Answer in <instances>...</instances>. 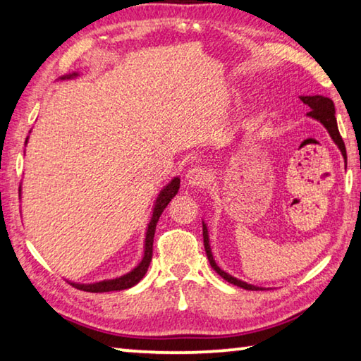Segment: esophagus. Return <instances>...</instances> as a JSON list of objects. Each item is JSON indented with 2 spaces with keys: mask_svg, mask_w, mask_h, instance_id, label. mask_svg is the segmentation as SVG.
Segmentation results:
<instances>
[{
  "mask_svg": "<svg viewBox=\"0 0 361 361\" xmlns=\"http://www.w3.org/2000/svg\"><path fill=\"white\" fill-rule=\"evenodd\" d=\"M210 181V175L202 167H194L191 170H188L186 173V183L192 188H202L207 183Z\"/></svg>",
  "mask_w": 361,
  "mask_h": 361,
  "instance_id": "obj_1",
  "label": "esophagus"
}]
</instances>
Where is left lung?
<instances>
[{
	"mask_svg": "<svg viewBox=\"0 0 361 361\" xmlns=\"http://www.w3.org/2000/svg\"><path fill=\"white\" fill-rule=\"evenodd\" d=\"M299 99L302 100V103H305L310 108V111L307 113L309 118H312L315 121H319L320 124L325 127L328 130L329 137H331L333 142L338 146L342 157H344V161L347 162V152H345V145L342 142L341 138V133L338 129V122H336V111H334V103L333 100H329L328 97H323V95H312V97H299ZM202 234H204V247H205V252H207V258L210 261V266L213 267V271H215L218 276H221L226 282H229L232 285H237L240 286L243 290H252V291H258V290H264L261 288V286H255L252 283H247L243 282V280H239L235 277H232L231 274L224 272L221 267L216 264L215 258H213V253H212V248H210V237H209V228H207L205 221H202Z\"/></svg>",
	"mask_w": 361,
	"mask_h": 361,
	"instance_id": "1",
	"label": "left lung"
}]
</instances>
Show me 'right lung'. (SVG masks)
Returning <instances> with one entry per match:
<instances>
[{"label": "right lung", "instance_id": "1", "mask_svg": "<svg viewBox=\"0 0 361 361\" xmlns=\"http://www.w3.org/2000/svg\"><path fill=\"white\" fill-rule=\"evenodd\" d=\"M76 76H79V73L78 71H73V73H68V75L62 76L60 79H73V78H76ZM27 143H28V137H27L25 145ZM178 189H180V178H178V176H173V178L170 180L167 185L161 189V192L157 194L154 207H152V215H151V219H149L148 228H146V234H145L143 258H142V261H140L135 267L132 269L130 272H127V274H124V276H121V277L100 280V282H94V283H76V282H70V283L73 286H76L78 290L89 291V293L119 291V290L132 288L133 285H137L140 280H142L146 276V272H148L149 262H151V258H152V240H154L156 224L159 221V218H161L164 209H166L170 200H172L175 195H176V192H178ZM20 191H22V188H20Z\"/></svg>", "mask_w": 361, "mask_h": 361}]
</instances>
